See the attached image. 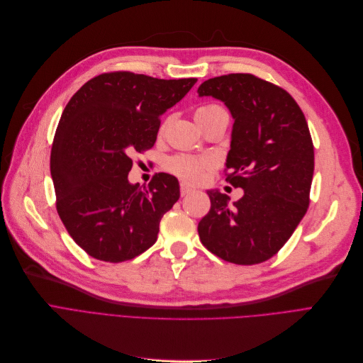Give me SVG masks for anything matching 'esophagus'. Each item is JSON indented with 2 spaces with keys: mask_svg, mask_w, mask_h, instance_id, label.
Listing matches in <instances>:
<instances>
[{
  "mask_svg": "<svg viewBox=\"0 0 363 363\" xmlns=\"http://www.w3.org/2000/svg\"><path fill=\"white\" fill-rule=\"evenodd\" d=\"M195 191L194 187H191L189 184H186V183H182L180 184V194H182V196H186V195H189V194H192Z\"/></svg>",
  "mask_w": 363,
  "mask_h": 363,
  "instance_id": "obj_1",
  "label": "esophagus"
}]
</instances>
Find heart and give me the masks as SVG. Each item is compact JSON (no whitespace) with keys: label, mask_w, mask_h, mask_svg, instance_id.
I'll return each mask as SVG.
<instances>
[{"label":"heart","mask_w":363,"mask_h":363,"mask_svg":"<svg viewBox=\"0 0 363 363\" xmlns=\"http://www.w3.org/2000/svg\"><path fill=\"white\" fill-rule=\"evenodd\" d=\"M218 108L220 106H217V105L202 106L196 111L195 115H201V113L210 112V111L218 109ZM213 168H214V161L211 158H206V157L195 158V157H186V155H179V157L169 158L167 161V169L187 183L202 182Z\"/></svg>","instance_id":"b5f03b06"}]
</instances>
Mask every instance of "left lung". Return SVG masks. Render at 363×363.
I'll list each match as a JSON object with an SVG mask.
<instances>
[{"label": "left lung", "mask_w": 363, "mask_h": 363, "mask_svg": "<svg viewBox=\"0 0 363 363\" xmlns=\"http://www.w3.org/2000/svg\"><path fill=\"white\" fill-rule=\"evenodd\" d=\"M199 97L221 100L233 118L228 182L244 189L229 196L211 189V210L198 224L202 245L235 264H258L278 252L308 206L315 150L307 121L284 89L251 74L203 81Z\"/></svg>", "instance_id": "obj_1"}]
</instances>
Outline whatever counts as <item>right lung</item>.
<instances>
[{
  "label": "right lung",
  "mask_w": 363,
  "mask_h": 363,
  "mask_svg": "<svg viewBox=\"0 0 363 363\" xmlns=\"http://www.w3.org/2000/svg\"><path fill=\"white\" fill-rule=\"evenodd\" d=\"M196 78L101 74L66 105L51 147L57 213L89 255L121 263L157 242L160 221L180 198L179 180L160 172L147 187L128 182L131 155L157 142L160 118Z\"/></svg>",
  "instance_id": "1"
}]
</instances>
